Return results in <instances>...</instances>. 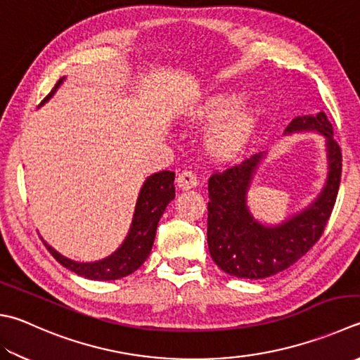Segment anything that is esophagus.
Masks as SVG:
<instances>
[{
    "instance_id": "34e87169",
    "label": "esophagus",
    "mask_w": 360,
    "mask_h": 360,
    "mask_svg": "<svg viewBox=\"0 0 360 360\" xmlns=\"http://www.w3.org/2000/svg\"><path fill=\"white\" fill-rule=\"evenodd\" d=\"M177 185L183 191H186V189H191L198 185V177H195V174L191 171H183L181 174H179Z\"/></svg>"
}]
</instances>
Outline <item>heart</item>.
Segmentation results:
<instances>
[{
  "label": "heart",
  "instance_id": "obj_1",
  "mask_svg": "<svg viewBox=\"0 0 360 360\" xmlns=\"http://www.w3.org/2000/svg\"><path fill=\"white\" fill-rule=\"evenodd\" d=\"M233 103V97L229 94H216L207 98L198 111L199 120H214L222 116ZM260 108L254 101H241L232 112L219 122L208 134V147L218 157H230L246 144L250 131L259 119Z\"/></svg>",
  "mask_w": 360,
  "mask_h": 360
}]
</instances>
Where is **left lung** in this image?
<instances>
[{
    "mask_svg": "<svg viewBox=\"0 0 360 360\" xmlns=\"http://www.w3.org/2000/svg\"><path fill=\"white\" fill-rule=\"evenodd\" d=\"M302 131L324 136L328 177L309 207L281 224L266 226L254 218L248 207L250 183L266 153L252 155L241 165L210 177L207 241L210 255L224 273L240 279H264L290 268L320 240L340 186L342 152L323 111L295 117L283 134Z\"/></svg>",
    "mask_w": 360,
    "mask_h": 360,
    "instance_id": "1",
    "label": "left lung"
}]
</instances>
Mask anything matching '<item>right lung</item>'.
Wrapping results in <instances>:
<instances>
[{
  "label": "right lung",
  "instance_id": "1",
  "mask_svg": "<svg viewBox=\"0 0 360 360\" xmlns=\"http://www.w3.org/2000/svg\"><path fill=\"white\" fill-rule=\"evenodd\" d=\"M65 78H60L53 91L46 96L40 106L46 103L58 91V87L63 84ZM175 174L171 171H161L153 174L142 185L136 207H134L133 221L130 230L125 236L124 243L120 244L117 250H114L111 255L97 262H75L67 259L63 254H59L56 249H53L50 244H44L50 254L56 259L64 268L70 269L72 273L91 281H116L120 277L130 276L134 273L142 263L150 255L153 246L155 235H157V227L160 218L165 213L167 203L175 198V186H174Z\"/></svg>",
  "mask_w": 360,
  "mask_h": 360
}]
</instances>
